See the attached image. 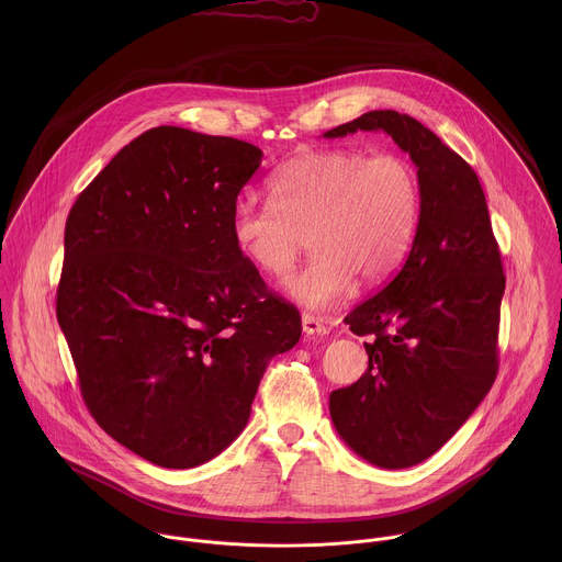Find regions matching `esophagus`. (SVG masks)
<instances>
[{
    "label": "esophagus",
    "instance_id": "obj_1",
    "mask_svg": "<svg viewBox=\"0 0 562 562\" xmlns=\"http://www.w3.org/2000/svg\"><path fill=\"white\" fill-rule=\"evenodd\" d=\"M303 330H305L307 337H312V335H324L328 328H326V324L318 316L303 314Z\"/></svg>",
    "mask_w": 562,
    "mask_h": 562
}]
</instances>
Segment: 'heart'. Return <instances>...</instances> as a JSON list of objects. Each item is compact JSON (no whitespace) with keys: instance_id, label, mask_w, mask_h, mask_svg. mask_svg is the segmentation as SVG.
Instances as JSON below:
<instances>
[{"instance_id":"obj_1","label":"heart","mask_w":562,"mask_h":562,"mask_svg":"<svg viewBox=\"0 0 562 562\" xmlns=\"http://www.w3.org/2000/svg\"><path fill=\"white\" fill-rule=\"evenodd\" d=\"M272 203H234L232 238L259 272L281 274L305 244L314 248L283 288L303 305L328 307L355 274L376 281L408 250L422 214L417 170L401 154L359 149L310 151L270 179Z\"/></svg>"}]
</instances>
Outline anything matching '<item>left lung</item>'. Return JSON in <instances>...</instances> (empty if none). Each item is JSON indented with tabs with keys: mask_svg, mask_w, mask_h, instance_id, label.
Masks as SVG:
<instances>
[{
	"mask_svg": "<svg viewBox=\"0 0 562 562\" xmlns=\"http://www.w3.org/2000/svg\"><path fill=\"white\" fill-rule=\"evenodd\" d=\"M359 130L387 132L411 156L422 214L398 274L346 316L355 335L372 337L370 361L328 408L361 459L402 470L435 454L488 394L506 277L474 168L396 110L366 112L324 136Z\"/></svg>",
	"mask_w": 562,
	"mask_h": 562,
	"instance_id": "left-lung-1",
	"label": "left lung"
}]
</instances>
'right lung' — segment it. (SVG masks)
Listing matches in <instances>:
<instances>
[{
    "label": "right lung",
    "mask_w": 562,
    "mask_h": 562,
    "mask_svg": "<svg viewBox=\"0 0 562 562\" xmlns=\"http://www.w3.org/2000/svg\"><path fill=\"white\" fill-rule=\"evenodd\" d=\"M244 140L154 127L88 183L65 227L56 314L81 398L121 446L170 470L221 454L272 357L301 339L232 238L261 164Z\"/></svg>",
    "instance_id": "1"
}]
</instances>
